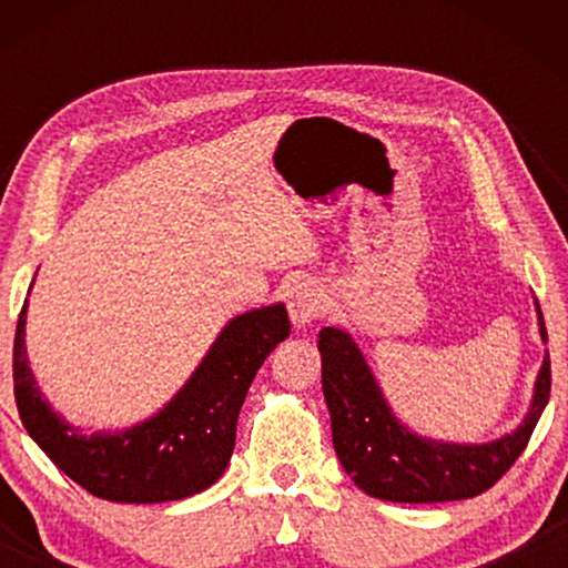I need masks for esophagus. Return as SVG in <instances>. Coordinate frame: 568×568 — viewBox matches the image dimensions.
<instances>
[{"instance_id":"1","label":"esophagus","mask_w":568,"mask_h":568,"mask_svg":"<svg viewBox=\"0 0 568 568\" xmlns=\"http://www.w3.org/2000/svg\"><path fill=\"white\" fill-rule=\"evenodd\" d=\"M325 300L315 284H297L290 294V317L297 328H307L323 315Z\"/></svg>"}]
</instances>
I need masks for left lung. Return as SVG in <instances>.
<instances>
[{
    "mask_svg": "<svg viewBox=\"0 0 568 568\" xmlns=\"http://www.w3.org/2000/svg\"><path fill=\"white\" fill-rule=\"evenodd\" d=\"M540 333L548 341L542 315ZM317 348L338 460L364 494L385 501H460L488 491L525 453L550 395V356H546L530 414L515 434L488 445H447L416 437L395 422L348 333L323 328Z\"/></svg>",
    "mask_w": 568,
    "mask_h": 568,
    "instance_id": "8db88e82",
    "label": "left lung"
}]
</instances>
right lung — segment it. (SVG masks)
<instances>
[{
    "mask_svg": "<svg viewBox=\"0 0 568 568\" xmlns=\"http://www.w3.org/2000/svg\"><path fill=\"white\" fill-rule=\"evenodd\" d=\"M26 305L12 348L22 426L74 484L121 504L178 501L220 480L235 449V424L247 387L266 356L292 333L284 305L235 317L189 385L158 416L123 434L88 437L61 422L38 393L26 356Z\"/></svg>",
    "mask_w": 568,
    "mask_h": 568,
    "instance_id": "1",
    "label": "right lung"
}]
</instances>
